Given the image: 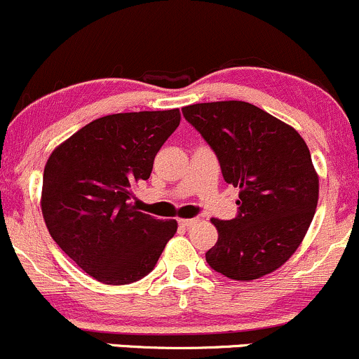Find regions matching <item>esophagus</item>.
Returning a JSON list of instances; mask_svg holds the SVG:
<instances>
[{
	"label": "esophagus",
	"instance_id": "obj_1",
	"mask_svg": "<svg viewBox=\"0 0 359 359\" xmlns=\"http://www.w3.org/2000/svg\"><path fill=\"white\" fill-rule=\"evenodd\" d=\"M180 226L183 227H194L196 222H198V219H180Z\"/></svg>",
	"mask_w": 359,
	"mask_h": 359
}]
</instances>
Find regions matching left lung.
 Returning a JSON list of instances; mask_svg holds the SVG:
<instances>
[{"instance_id": "1", "label": "left lung", "mask_w": 359, "mask_h": 359, "mask_svg": "<svg viewBox=\"0 0 359 359\" xmlns=\"http://www.w3.org/2000/svg\"><path fill=\"white\" fill-rule=\"evenodd\" d=\"M181 111L215 152L226 183L240 188L236 217L212 219L219 238L207 264L243 283L267 276L298 250L315 215L318 175L310 150L292 126L250 102Z\"/></svg>"}]
</instances>
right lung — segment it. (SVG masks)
<instances>
[{
	"label": "right lung",
	"instance_id": "1",
	"mask_svg": "<svg viewBox=\"0 0 359 359\" xmlns=\"http://www.w3.org/2000/svg\"><path fill=\"white\" fill-rule=\"evenodd\" d=\"M180 109L109 114L49 156L41 209L53 240L99 283L130 284L156 267L178 222L138 212L133 187L180 125Z\"/></svg>",
	"mask_w": 359,
	"mask_h": 359
}]
</instances>
